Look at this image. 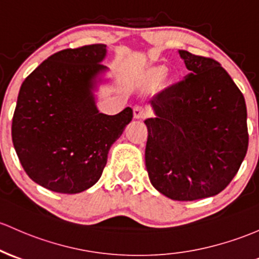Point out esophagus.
Wrapping results in <instances>:
<instances>
[{"label": "esophagus", "mask_w": 259, "mask_h": 259, "mask_svg": "<svg viewBox=\"0 0 259 259\" xmlns=\"http://www.w3.org/2000/svg\"><path fill=\"white\" fill-rule=\"evenodd\" d=\"M147 116V110L141 106L134 107V118L135 119H144Z\"/></svg>", "instance_id": "1"}]
</instances>
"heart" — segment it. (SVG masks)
I'll use <instances>...</instances> for the list:
<instances>
[{
	"label": "heart",
	"mask_w": 259,
	"mask_h": 259,
	"mask_svg": "<svg viewBox=\"0 0 259 259\" xmlns=\"http://www.w3.org/2000/svg\"><path fill=\"white\" fill-rule=\"evenodd\" d=\"M149 76H150V78L155 79V81L161 79L164 76V69L163 67H156V69L150 71Z\"/></svg>",
	"instance_id": "obj_1"
}]
</instances>
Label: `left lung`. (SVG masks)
<instances>
[{"label":"left lung","mask_w":259,"mask_h":259,"mask_svg":"<svg viewBox=\"0 0 259 259\" xmlns=\"http://www.w3.org/2000/svg\"><path fill=\"white\" fill-rule=\"evenodd\" d=\"M188 75L151 101L145 163L161 194L180 201L229 186L248 147L243 95L218 61L180 50Z\"/></svg>","instance_id":"8db88e82"}]
</instances>
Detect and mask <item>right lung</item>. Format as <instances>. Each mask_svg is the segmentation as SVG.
<instances>
[{
    "instance_id": "add662e5",
    "label": "right lung",
    "mask_w": 259,
    "mask_h": 259,
    "mask_svg": "<svg viewBox=\"0 0 259 259\" xmlns=\"http://www.w3.org/2000/svg\"><path fill=\"white\" fill-rule=\"evenodd\" d=\"M104 44L65 49L24 79L12 120V141L25 173L39 186L76 194L96 184L108 152L132 121L126 107L99 113L95 91L108 67Z\"/></svg>"
}]
</instances>
